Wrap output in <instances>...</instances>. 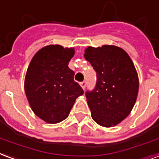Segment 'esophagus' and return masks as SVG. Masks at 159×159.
<instances>
[{
  "instance_id": "esophagus-1",
  "label": "esophagus",
  "mask_w": 159,
  "mask_h": 159,
  "mask_svg": "<svg viewBox=\"0 0 159 159\" xmlns=\"http://www.w3.org/2000/svg\"><path fill=\"white\" fill-rule=\"evenodd\" d=\"M80 86L83 88V89H85V87H86V81H82V82L80 83Z\"/></svg>"
}]
</instances>
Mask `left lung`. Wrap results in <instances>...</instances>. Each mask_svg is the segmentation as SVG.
<instances>
[{
	"label": "left lung",
	"instance_id": "8db88e82",
	"mask_svg": "<svg viewBox=\"0 0 159 159\" xmlns=\"http://www.w3.org/2000/svg\"><path fill=\"white\" fill-rule=\"evenodd\" d=\"M84 58L96 72V84L85 96L96 123L111 127L129 115L138 93V77L129 55L120 48L89 47Z\"/></svg>",
	"mask_w": 159,
	"mask_h": 159
}]
</instances>
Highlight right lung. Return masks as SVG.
I'll return each instance as SVG.
<instances>
[{
  "mask_svg": "<svg viewBox=\"0 0 159 159\" xmlns=\"http://www.w3.org/2000/svg\"><path fill=\"white\" fill-rule=\"evenodd\" d=\"M74 54V48L48 45L33 56L28 66L25 93L33 112L48 123L66 119L75 99L84 94L68 66Z\"/></svg>",
  "mask_w": 159,
  "mask_h": 159,
  "instance_id": "right-lung-1",
  "label": "right lung"
}]
</instances>
